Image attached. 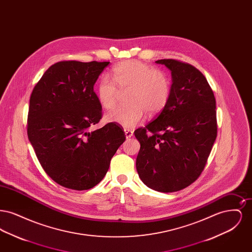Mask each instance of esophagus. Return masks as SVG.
I'll use <instances>...</instances> for the list:
<instances>
[{"mask_svg": "<svg viewBox=\"0 0 252 252\" xmlns=\"http://www.w3.org/2000/svg\"><path fill=\"white\" fill-rule=\"evenodd\" d=\"M125 134H126V139H129L133 136V131L131 129H125Z\"/></svg>", "mask_w": 252, "mask_h": 252, "instance_id": "1", "label": "esophagus"}]
</instances>
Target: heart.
Returning <instances> with one entry per match:
<instances>
[{
	"mask_svg": "<svg viewBox=\"0 0 252 252\" xmlns=\"http://www.w3.org/2000/svg\"><path fill=\"white\" fill-rule=\"evenodd\" d=\"M99 81L96 93L100 105L106 109L116 106L120 91H128L129 104L110 111L108 122L131 128L144 120V114L156 115L166 107L171 94V82L162 71L138 60H129L116 64L109 74Z\"/></svg>",
	"mask_w": 252,
	"mask_h": 252,
	"instance_id": "1",
	"label": "heart"
}]
</instances>
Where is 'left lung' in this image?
Segmentation results:
<instances>
[{"label": "left lung", "instance_id": "8db88e82", "mask_svg": "<svg viewBox=\"0 0 252 252\" xmlns=\"http://www.w3.org/2000/svg\"><path fill=\"white\" fill-rule=\"evenodd\" d=\"M171 71L166 107L134 131L141 144L136 168L144 184L158 192L182 190L198 179L217 136L216 97L203 73L176 60H157Z\"/></svg>", "mask_w": 252, "mask_h": 252}]
</instances>
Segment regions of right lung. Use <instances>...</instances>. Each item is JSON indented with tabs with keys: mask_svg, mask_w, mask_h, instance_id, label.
I'll use <instances>...</instances> for the list:
<instances>
[{
	"mask_svg": "<svg viewBox=\"0 0 252 252\" xmlns=\"http://www.w3.org/2000/svg\"><path fill=\"white\" fill-rule=\"evenodd\" d=\"M108 64L75 60L55 63L30 97L28 139L43 170L65 188L82 191L94 187L126 140L116 123L92 130L102 118L94 86Z\"/></svg>",
	"mask_w": 252,
	"mask_h": 252,
	"instance_id": "obj_1",
	"label": "right lung"
}]
</instances>
